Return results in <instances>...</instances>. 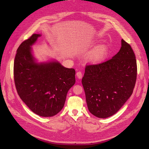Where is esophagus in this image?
<instances>
[{"instance_id":"34e87169","label":"esophagus","mask_w":149,"mask_h":149,"mask_svg":"<svg viewBox=\"0 0 149 149\" xmlns=\"http://www.w3.org/2000/svg\"><path fill=\"white\" fill-rule=\"evenodd\" d=\"M77 77H78V78L81 79V78H82V72H81V71L77 72Z\"/></svg>"}]
</instances>
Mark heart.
<instances>
[{"instance_id": "obj_1", "label": "heart", "mask_w": 149, "mask_h": 149, "mask_svg": "<svg viewBox=\"0 0 149 149\" xmlns=\"http://www.w3.org/2000/svg\"><path fill=\"white\" fill-rule=\"evenodd\" d=\"M108 54V49L105 46H101L97 47L94 50L90 55V59L94 62L101 61Z\"/></svg>"}]
</instances>
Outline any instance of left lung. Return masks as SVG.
Instances as JSON below:
<instances>
[{
  "label": "left lung",
  "mask_w": 149,
  "mask_h": 149,
  "mask_svg": "<svg viewBox=\"0 0 149 149\" xmlns=\"http://www.w3.org/2000/svg\"><path fill=\"white\" fill-rule=\"evenodd\" d=\"M137 72L135 54L123 39L120 50L112 58L87 65L82 84L90 112L102 118L116 114L132 95Z\"/></svg>",
  "instance_id": "8db88e82"
}]
</instances>
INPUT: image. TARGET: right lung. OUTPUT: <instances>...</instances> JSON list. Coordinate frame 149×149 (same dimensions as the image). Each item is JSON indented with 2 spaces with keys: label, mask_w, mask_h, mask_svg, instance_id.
Instances as JSON below:
<instances>
[{
  "label": "right lung",
  "mask_w": 149,
  "mask_h": 149,
  "mask_svg": "<svg viewBox=\"0 0 149 149\" xmlns=\"http://www.w3.org/2000/svg\"><path fill=\"white\" fill-rule=\"evenodd\" d=\"M40 36L33 34L18 47L14 81L18 95L32 111L41 117H52L63 107L67 93L75 82V71L58 62L36 63L31 46Z\"/></svg>",
  "instance_id": "add662e5"
}]
</instances>
